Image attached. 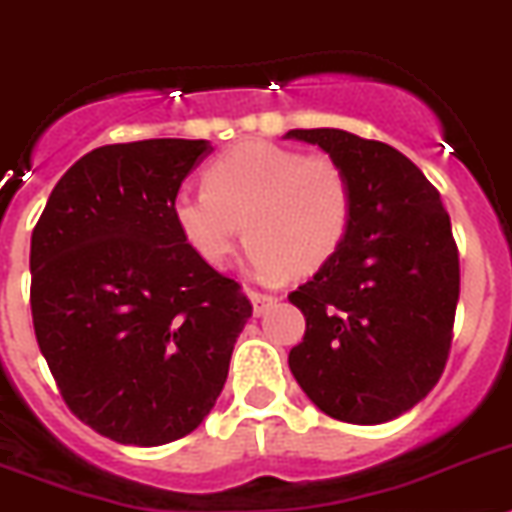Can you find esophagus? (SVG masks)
<instances>
[{
	"label": "esophagus",
	"mask_w": 512,
	"mask_h": 512,
	"mask_svg": "<svg viewBox=\"0 0 512 512\" xmlns=\"http://www.w3.org/2000/svg\"><path fill=\"white\" fill-rule=\"evenodd\" d=\"M247 296H249V302H252V307H255V315H263L265 309L273 307V304L278 302V296L263 294V291H255V289H247Z\"/></svg>",
	"instance_id": "esophagus-1"
}]
</instances>
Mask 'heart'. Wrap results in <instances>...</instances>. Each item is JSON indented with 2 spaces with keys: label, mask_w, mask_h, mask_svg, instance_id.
I'll return each mask as SVG.
<instances>
[{
  "label": "heart",
  "mask_w": 512,
  "mask_h": 512,
  "mask_svg": "<svg viewBox=\"0 0 512 512\" xmlns=\"http://www.w3.org/2000/svg\"><path fill=\"white\" fill-rule=\"evenodd\" d=\"M171 216L192 252L213 268L231 260L244 221L252 273L309 276L346 242L354 179L336 158L247 140L208 163L203 190L176 192Z\"/></svg>",
  "instance_id": "1"
}]
</instances>
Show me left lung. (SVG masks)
Here are the masks:
<instances>
[{
  "mask_svg": "<svg viewBox=\"0 0 512 512\" xmlns=\"http://www.w3.org/2000/svg\"><path fill=\"white\" fill-rule=\"evenodd\" d=\"M354 179V218L336 255L291 291L307 330L289 367L309 401L338 422L382 424L440 380L461 294L458 244L440 192L380 140L291 130Z\"/></svg>",
  "mask_w": 512,
  "mask_h": 512,
  "instance_id": "8db88e82",
  "label": "left lung"
}]
</instances>
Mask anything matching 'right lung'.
I'll use <instances>...</instances> for the list:
<instances>
[{
	"label": "right lung",
	"instance_id": "right-lung-1",
	"mask_svg": "<svg viewBox=\"0 0 512 512\" xmlns=\"http://www.w3.org/2000/svg\"><path fill=\"white\" fill-rule=\"evenodd\" d=\"M208 140L85 153L30 236V312L64 403L98 435L166 445L210 414L252 304L182 239L174 195Z\"/></svg>",
	"mask_w": 512,
	"mask_h": 512
}]
</instances>
